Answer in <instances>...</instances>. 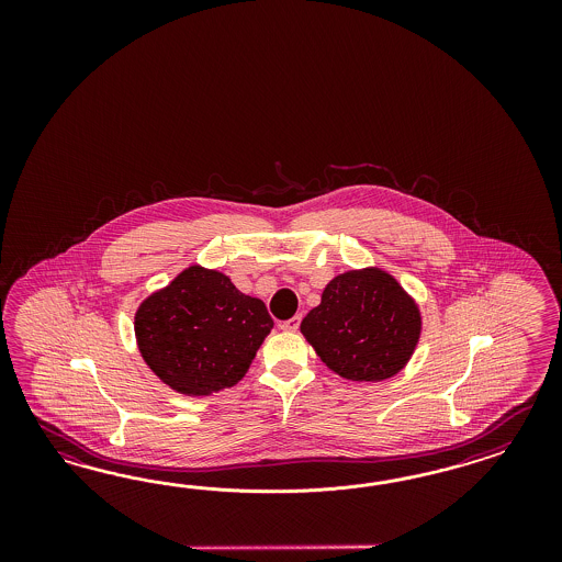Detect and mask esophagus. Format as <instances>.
<instances>
[{
	"mask_svg": "<svg viewBox=\"0 0 562 562\" xmlns=\"http://www.w3.org/2000/svg\"><path fill=\"white\" fill-rule=\"evenodd\" d=\"M299 325H301V315H294L289 322H282L280 329H284V331H296Z\"/></svg>",
	"mask_w": 562,
	"mask_h": 562,
	"instance_id": "obj_1",
	"label": "esophagus"
}]
</instances>
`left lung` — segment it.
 I'll use <instances>...</instances> for the list:
<instances>
[{"instance_id": "1", "label": "left lung", "mask_w": 562, "mask_h": 562, "mask_svg": "<svg viewBox=\"0 0 562 562\" xmlns=\"http://www.w3.org/2000/svg\"><path fill=\"white\" fill-rule=\"evenodd\" d=\"M301 334L329 371L350 381H383L408 364L423 313L395 276L367 266L327 282Z\"/></svg>"}]
</instances>
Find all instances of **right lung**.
Wrapping results in <instances>:
<instances>
[{"instance_id":"1","label":"right lung","mask_w":562,"mask_h":562,"mask_svg":"<svg viewBox=\"0 0 562 562\" xmlns=\"http://www.w3.org/2000/svg\"><path fill=\"white\" fill-rule=\"evenodd\" d=\"M272 329L261 299L200 263L148 294L134 317L144 362L170 390L193 397L237 385Z\"/></svg>"}]
</instances>
